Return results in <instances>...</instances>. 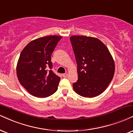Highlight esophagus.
<instances>
[{
	"label": "esophagus",
	"mask_w": 133,
	"mask_h": 133,
	"mask_svg": "<svg viewBox=\"0 0 133 133\" xmlns=\"http://www.w3.org/2000/svg\"><path fill=\"white\" fill-rule=\"evenodd\" d=\"M68 74L67 73L63 74H62V76H63V77H68Z\"/></svg>",
	"instance_id": "34e87169"
}]
</instances>
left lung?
Returning a JSON list of instances; mask_svg holds the SVG:
<instances>
[{
    "label": "left lung",
    "mask_w": 133,
    "mask_h": 133,
    "mask_svg": "<svg viewBox=\"0 0 133 133\" xmlns=\"http://www.w3.org/2000/svg\"><path fill=\"white\" fill-rule=\"evenodd\" d=\"M77 65L78 80L72 84L77 94L92 98L101 94L111 82L115 64L107 46L97 38H70Z\"/></svg>",
    "instance_id": "obj_1"
}]
</instances>
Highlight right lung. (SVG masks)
I'll return each mask as SVG.
<instances>
[{
  "label": "right lung",
  "mask_w": 133,
  "mask_h": 133,
  "mask_svg": "<svg viewBox=\"0 0 133 133\" xmlns=\"http://www.w3.org/2000/svg\"><path fill=\"white\" fill-rule=\"evenodd\" d=\"M62 36H48L31 41L20 53L17 74L23 87L32 95L44 98L57 90L61 77L52 71L51 54Z\"/></svg>",
  "instance_id": "add662e5"
}]
</instances>
